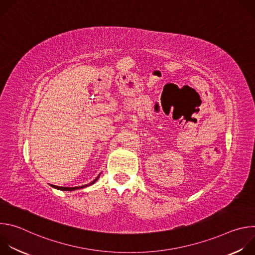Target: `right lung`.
Listing matches in <instances>:
<instances>
[{
  "instance_id": "add662e5",
  "label": "right lung",
  "mask_w": 255,
  "mask_h": 255,
  "mask_svg": "<svg viewBox=\"0 0 255 255\" xmlns=\"http://www.w3.org/2000/svg\"><path fill=\"white\" fill-rule=\"evenodd\" d=\"M100 177V174L92 181V183H90L89 185H85V186H82V187H75V188H65V187H57V186H52V188L54 189H57V190H60V191H68V192H71V191H76V190H80V189H84L86 187H89V186H92L93 184H95L96 181L99 179Z\"/></svg>"
}]
</instances>
